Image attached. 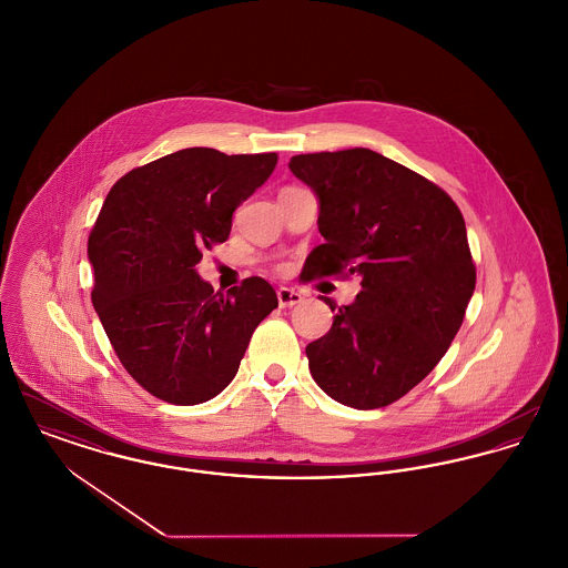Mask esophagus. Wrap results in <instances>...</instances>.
<instances>
[{
	"label": "esophagus",
	"instance_id": "1",
	"mask_svg": "<svg viewBox=\"0 0 568 568\" xmlns=\"http://www.w3.org/2000/svg\"><path fill=\"white\" fill-rule=\"evenodd\" d=\"M276 298H278L281 306H294V304L302 302V294L296 292V290H292V287H278Z\"/></svg>",
	"mask_w": 568,
	"mask_h": 568
}]
</instances>
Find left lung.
Wrapping results in <instances>:
<instances>
[{
    "mask_svg": "<svg viewBox=\"0 0 568 568\" xmlns=\"http://www.w3.org/2000/svg\"><path fill=\"white\" fill-rule=\"evenodd\" d=\"M292 173L320 201L324 244L302 278L358 274L361 294L333 308L306 345L308 371L334 400L375 409L420 384L450 347L474 294L466 221L439 186L367 150L298 154Z\"/></svg>",
    "mask_w": 568,
    "mask_h": 568,
    "instance_id": "1",
    "label": "left lung"
}]
</instances>
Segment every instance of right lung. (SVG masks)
Listing matches in <instances>:
<instances>
[{
  "mask_svg": "<svg viewBox=\"0 0 568 568\" xmlns=\"http://www.w3.org/2000/svg\"><path fill=\"white\" fill-rule=\"evenodd\" d=\"M278 156L186 148L113 184L88 242L92 302L120 363L150 395L175 405L214 399L234 379L255 328L278 306L251 276L227 296L197 274L232 216Z\"/></svg>",
  "mask_w": 568,
  "mask_h": 568,
  "instance_id": "1",
  "label": "right lung"
}]
</instances>
